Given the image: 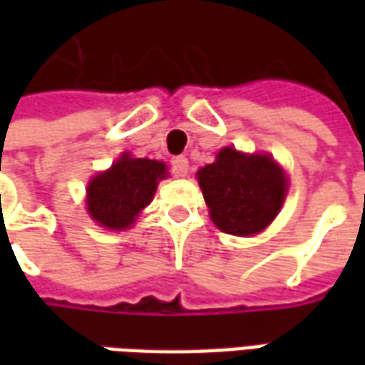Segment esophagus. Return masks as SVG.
Wrapping results in <instances>:
<instances>
[{
	"mask_svg": "<svg viewBox=\"0 0 365 365\" xmlns=\"http://www.w3.org/2000/svg\"><path fill=\"white\" fill-rule=\"evenodd\" d=\"M172 170H174L175 175L183 178V175H187V170H190V162H187V158H183V156H178V158L172 160Z\"/></svg>",
	"mask_w": 365,
	"mask_h": 365,
	"instance_id": "1",
	"label": "esophagus"
}]
</instances>
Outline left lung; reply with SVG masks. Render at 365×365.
<instances>
[{
    "label": "left lung",
    "mask_w": 365,
    "mask_h": 365,
    "mask_svg": "<svg viewBox=\"0 0 365 365\" xmlns=\"http://www.w3.org/2000/svg\"><path fill=\"white\" fill-rule=\"evenodd\" d=\"M197 180L211 221L237 237L266 229L287 191V178L269 156H246L235 148H222L213 164L199 170Z\"/></svg>",
    "instance_id": "1"
}]
</instances>
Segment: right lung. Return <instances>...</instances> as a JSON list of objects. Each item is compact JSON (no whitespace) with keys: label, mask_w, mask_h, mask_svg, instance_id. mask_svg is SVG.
<instances>
[{"label":"right lung","mask_w":365,"mask_h":365,"mask_svg":"<svg viewBox=\"0 0 365 365\" xmlns=\"http://www.w3.org/2000/svg\"><path fill=\"white\" fill-rule=\"evenodd\" d=\"M162 178H166V166L162 162L123 154L111 170L93 178L88 185L91 219L105 229H128L152 201Z\"/></svg>","instance_id":"add662e5"}]
</instances>
